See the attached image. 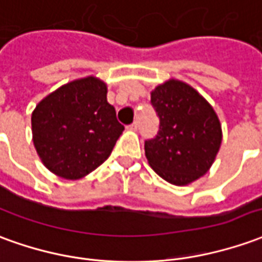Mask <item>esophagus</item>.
<instances>
[{
  "mask_svg": "<svg viewBox=\"0 0 262 262\" xmlns=\"http://www.w3.org/2000/svg\"><path fill=\"white\" fill-rule=\"evenodd\" d=\"M137 127H139V125H137V122H133L132 125L127 126V129H129V130H133V132H136Z\"/></svg>",
  "mask_w": 262,
  "mask_h": 262,
  "instance_id": "obj_1",
  "label": "esophagus"
}]
</instances>
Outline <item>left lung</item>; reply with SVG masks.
Segmentation results:
<instances>
[{
	"label": "left lung",
	"instance_id": "8db88e82",
	"mask_svg": "<svg viewBox=\"0 0 262 262\" xmlns=\"http://www.w3.org/2000/svg\"><path fill=\"white\" fill-rule=\"evenodd\" d=\"M160 119L155 139L144 142L150 167L166 182L186 186L207 173L221 146V125L213 106L182 80L169 79L151 91Z\"/></svg>",
	"mask_w": 262,
	"mask_h": 262
}]
</instances>
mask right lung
<instances>
[{"mask_svg": "<svg viewBox=\"0 0 262 262\" xmlns=\"http://www.w3.org/2000/svg\"><path fill=\"white\" fill-rule=\"evenodd\" d=\"M106 93L103 80L86 76L62 85L36 105L32 140L49 171L78 180L111 156L125 127Z\"/></svg>", "mask_w": 262, "mask_h": 262, "instance_id": "obj_1", "label": "right lung"}]
</instances>
